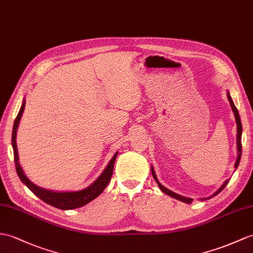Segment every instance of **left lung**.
<instances>
[{"mask_svg": "<svg viewBox=\"0 0 253 253\" xmlns=\"http://www.w3.org/2000/svg\"><path fill=\"white\" fill-rule=\"evenodd\" d=\"M227 98H228V101H230V103H231V107H232V109H233V112H234V114H235V119H236V123H237V149H238V156H237L236 163H235V168H237L238 165H239V162H240V157H242V131H243V126H242V122H240V117H239L238 111H237L236 107H235L233 100H232V98H231V96H230V93H228V92H227ZM151 169H152V174H153V177H154L155 181L157 182L158 186H160V189H161L164 193L167 194V195H169V196L173 197V198L179 199V201H181V202L187 203V204H191V203L193 202L192 198H186V197H183V196H181V195H178V194H175V193H173V192H171V191H169L168 189H166L165 186H163V185L160 183V182H158V180H157V178H156L155 172H154V169H153V168H151ZM227 183H228V180H226V181L224 182V183H223V185L220 187L219 191L215 192V193L213 194V196H215L216 194H219L223 189H224V187L226 186ZM211 197H212V196H211Z\"/></svg>", "mask_w": 253, "mask_h": 253, "instance_id": "left-lung-1", "label": "left lung"}]
</instances>
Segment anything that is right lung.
Returning a JSON list of instances; mask_svg holds the SVG:
<instances>
[{
  "mask_svg": "<svg viewBox=\"0 0 253 253\" xmlns=\"http://www.w3.org/2000/svg\"><path fill=\"white\" fill-rule=\"evenodd\" d=\"M25 105H26V102L23 101L21 108L19 110V113L15 120L14 127H13V134H11V143H13V149H14V160H15L16 171L18 173V177L20 178L22 183H25L29 187V190H30L34 195H37L39 198L42 199L43 202L50 205L52 207L59 208L62 210L80 208L89 202H91L92 199L98 197L100 194L103 192L105 187H107V185L109 184V182L111 180V177H112L113 167L116 160L117 152L112 157V160L110 161L109 165L104 169V171L101 173V175H100V177L93 182L90 186H88L87 189L79 191V192H61L60 193V192H52L48 190H44L42 187H39L35 184H33L32 182L26 177V174L23 173L22 169L19 165V157H18V152H17V144H16L17 128H18L19 121L21 119L23 110H25Z\"/></svg>",
  "mask_w": 253,
  "mask_h": 253,
  "instance_id": "right-lung-1",
  "label": "right lung"
}]
</instances>
